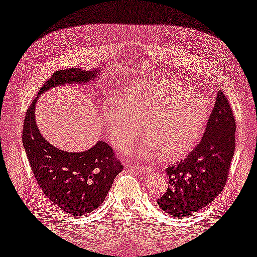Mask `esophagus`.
Instances as JSON below:
<instances>
[{
  "label": "esophagus",
  "mask_w": 257,
  "mask_h": 257,
  "mask_svg": "<svg viewBox=\"0 0 257 257\" xmlns=\"http://www.w3.org/2000/svg\"><path fill=\"white\" fill-rule=\"evenodd\" d=\"M136 169L138 170V172H140L143 175H147V174L151 173V167H148V166H138Z\"/></svg>",
  "instance_id": "obj_1"
}]
</instances>
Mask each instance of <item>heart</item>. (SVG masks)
Returning a JSON list of instances; mask_svg holds the SVG:
<instances>
[{
	"instance_id": "obj_1",
	"label": "heart",
	"mask_w": 257,
	"mask_h": 257,
	"mask_svg": "<svg viewBox=\"0 0 257 257\" xmlns=\"http://www.w3.org/2000/svg\"><path fill=\"white\" fill-rule=\"evenodd\" d=\"M209 114L202 94L169 78L137 82L127 87L120 101L107 103L103 123L110 141L126 150L140 137L142 125L148 136L138 148L141 157L161 150L166 158L188 154L200 140Z\"/></svg>"
}]
</instances>
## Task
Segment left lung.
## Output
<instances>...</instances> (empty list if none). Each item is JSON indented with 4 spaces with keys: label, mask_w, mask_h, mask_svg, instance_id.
Here are the masks:
<instances>
[{
    "label": "left lung",
    "mask_w": 257,
    "mask_h": 257,
    "mask_svg": "<svg viewBox=\"0 0 257 257\" xmlns=\"http://www.w3.org/2000/svg\"><path fill=\"white\" fill-rule=\"evenodd\" d=\"M235 132L230 102L219 90L201 142L186 159L166 169L168 188L157 201L161 210L175 217L188 215L221 193L235 154Z\"/></svg>",
    "instance_id": "obj_1"
}]
</instances>
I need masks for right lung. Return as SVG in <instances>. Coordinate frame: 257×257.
I'll list each match as a JSON object with an SVG mask.
<instances>
[{"label":"right lung","mask_w":257,"mask_h":257,"mask_svg":"<svg viewBox=\"0 0 257 257\" xmlns=\"http://www.w3.org/2000/svg\"><path fill=\"white\" fill-rule=\"evenodd\" d=\"M101 70L66 69L54 73L38 91L25 116L22 143L40 190L64 212L83 215L100 205L123 165L106 142L91 149L66 152L52 146L36 125L35 107L39 96L63 84H84L98 78Z\"/></svg>","instance_id":"obj_1"}]
</instances>
